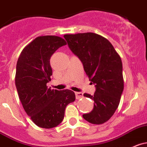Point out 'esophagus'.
Here are the masks:
<instances>
[{
	"label": "esophagus",
	"mask_w": 147,
	"mask_h": 147,
	"mask_svg": "<svg viewBox=\"0 0 147 147\" xmlns=\"http://www.w3.org/2000/svg\"><path fill=\"white\" fill-rule=\"evenodd\" d=\"M75 94H76V98L77 100L83 97V93H82V92H75Z\"/></svg>",
	"instance_id": "esophagus-1"
}]
</instances>
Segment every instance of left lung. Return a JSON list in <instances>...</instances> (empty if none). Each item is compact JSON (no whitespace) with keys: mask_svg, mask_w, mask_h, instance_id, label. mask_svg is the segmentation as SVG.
Listing matches in <instances>:
<instances>
[{"mask_svg":"<svg viewBox=\"0 0 147 147\" xmlns=\"http://www.w3.org/2000/svg\"><path fill=\"white\" fill-rule=\"evenodd\" d=\"M71 51L79 57L92 84L96 86L93 96H84L94 101L90 113L83 118L92 124H102L113 115L123 91L121 58L106 38L93 32L65 34Z\"/></svg>","mask_w":147,"mask_h":147,"instance_id":"1","label":"left lung"}]
</instances>
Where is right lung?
<instances>
[{
    "instance_id": "right-lung-1",
    "label": "right lung",
    "mask_w": 147,
    "mask_h": 147,
    "mask_svg": "<svg viewBox=\"0 0 147 147\" xmlns=\"http://www.w3.org/2000/svg\"><path fill=\"white\" fill-rule=\"evenodd\" d=\"M65 45L61 37L40 36L23 49L18 58L15 84L19 99L31 120L43 128L59 125L66 106L76 99L73 91H58L47 86L53 74L50 58Z\"/></svg>"
}]
</instances>
